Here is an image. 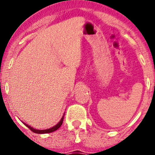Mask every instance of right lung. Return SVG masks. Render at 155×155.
I'll list each match as a JSON object with an SVG mask.
<instances>
[{
	"label": "right lung",
	"mask_w": 155,
	"mask_h": 155,
	"mask_svg": "<svg viewBox=\"0 0 155 155\" xmlns=\"http://www.w3.org/2000/svg\"><path fill=\"white\" fill-rule=\"evenodd\" d=\"M63 117H64V115L63 116V117L61 118L60 121L57 124V125H55L54 126H53V127L50 128V129H47V130H36V129H34V128H32L31 126H30V125H26V124H25L26 126H27L29 129H30L31 131H33L34 133H36V134H47V133H51V132H54V131H55V130H57L58 129V128L60 127L61 125H62V124H63Z\"/></svg>",
	"instance_id": "obj_1"
}]
</instances>
